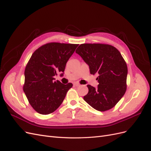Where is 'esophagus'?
<instances>
[{
	"mask_svg": "<svg viewBox=\"0 0 151 151\" xmlns=\"http://www.w3.org/2000/svg\"><path fill=\"white\" fill-rule=\"evenodd\" d=\"M74 85L75 86H79L81 84H80L79 83H75L74 84Z\"/></svg>",
	"mask_w": 151,
	"mask_h": 151,
	"instance_id": "obj_1",
	"label": "esophagus"
}]
</instances>
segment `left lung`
<instances>
[{"instance_id": "left-lung-1", "label": "left lung", "mask_w": 151, "mask_h": 151, "mask_svg": "<svg viewBox=\"0 0 151 151\" xmlns=\"http://www.w3.org/2000/svg\"><path fill=\"white\" fill-rule=\"evenodd\" d=\"M76 52L89 65L91 74L99 75L98 88L87 86L84 101L99 111L111 109L127 90V65L120 52L111 45L100 43L81 44Z\"/></svg>"}]
</instances>
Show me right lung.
Wrapping results in <instances>:
<instances>
[{"instance_id":"1","label":"right lung","mask_w":151,"mask_h":151,"mask_svg":"<svg viewBox=\"0 0 151 151\" xmlns=\"http://www.w3.org/2000/svg\"><path fill=\"white\" fill-rule=\"evenodd\" d=\"M78 44L49 43L32 54L24 70L23 91L31 106L42 115H48L60 106L72 83L55 81L63 75L66 63Z\"/></svg>"}]
</instances>
